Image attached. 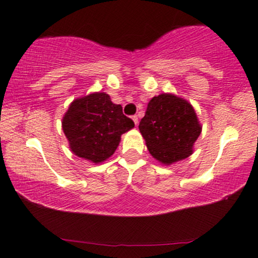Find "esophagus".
I'll return each instance as SVG.
<instances>
[{
  "instance_id": "1",
  "label": "esophagus",
  "mask_w": 258,
  "mask_h": 258,
  "mask_svg": "<svg viewBox=\"0 0 258 258\" xmlns=\"http://www.w3.org/2000/svg\"><path fill=\"white\" fill-rule=\"evenodd\" d=\"M132 120H133V121H135V123H136V126H137V125H138V123H139L138 116H137V115H133V116H132Z\"/></svg>"
}]
</instances>
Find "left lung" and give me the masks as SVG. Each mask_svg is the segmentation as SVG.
<instances>
[{
	"label": "left lung",
	"mask_w": 258,
	"mask_h": 258,
	"mask_svg": "<svg viewBox=\"0 0 258 258\" xmlns=\"http://www.w3.org/2000/svg\"><path fill=\"white\" fill-rule=\"evenodd\" d=\"M201 130L193 106L170 93L153 96L139 123L149 152L164 165L189 157Z\"/></svg>",
	"instance_id": "8db88e82"
}]
</instances>
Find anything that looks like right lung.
<instances>
[{
    "label": "right lung",
    "mask_w": 258,
    "mask_h": 258,
    "mask_svg": "<svg viewBox=\"0 0 258 258\" xmlns=\"http://www.w3.org/2000/svg\"><path fill=\"white\" fill-rule=\"evenodd\" d=\"M61 127L71 151L99 164L115 152L121 135L133 128L135 122L123 115L121 105L113 103L108 94L96 91L70 103Z\"/></svg>",
    "instance_id": "obj_1"
}]
</instances>
